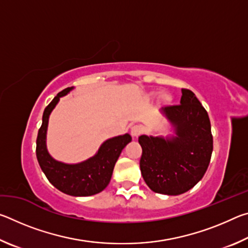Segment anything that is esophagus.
Listing matches in <instances>:
<instances>
[{"instance_id":"1","label":"esophagus","mask_w":248,"mask_h":248,"mask_svg":"<svg viewBox=\"0 0 248 248\" xmlns=\"http://www.w3.org/2000/svg\"><path fill=\"white\" fill-rule=\"evenodd\" d=\"M142 132H143V128H142V125L136 124L131 128V134L133 137H139Z\"/></svg>"}]
</instances>
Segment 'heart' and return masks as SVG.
<instances>
[{"instance_id":"b5f03b06","label":"heart","mask_w":248,"mask_h":248,"mask_svg":"<svg viewBox=\"0 0 248 248\" xmlns=\"http://www.w3.org/2000/svg\"><path fill=\"white\" fill-rule=\"evenodd\" d=\"M161 98H162L163 102L167 103V102H170V96L169 94H167V93H163V94L161 95Z\"/></svg>"}]
</instances>
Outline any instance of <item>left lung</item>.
<instances>
[{"mask_svg":"<svg viewBox=\"0 0 248 248\" xmlns=\"http://www.w3.org/2000/svg\"><path fill=\"white\" fill-rule=\"evenodd\" d=\"M180 105L162 108L177 137H139L140 170L157 194L177 196L191 189L209 166L213 138L208 112L190 90H182Z\"/></svg>","mask_w":248,"mask_h":248,"instance_id":"obj_1","label":"left lung"}]
</instances>
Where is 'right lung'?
<instances>
[{
  "mask_svg": "<svg viewBox=\"0 0 248 248\" xmlns=\"http://www.w3.org/2000/svg\"><path fill=\"white\" fill-rule=\"evenodd\" d=\"M72 89L73 87H68L61 91L45 108L43 124L36 141V155L46 177L57 189L70 196L85 197L98 194L107 187L117 159L123 149L131 141V137L125 133L105 141L95 156L78 164H64L53 159L46 148L49 115L60 97L68 94Z\"/></svg>",
  "mask_w": 248,
  "mask_h": 248,
  "instance_id": "obj_1",
  "label": "right lung"
}]
</instances>
